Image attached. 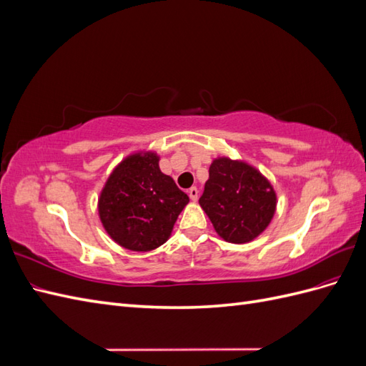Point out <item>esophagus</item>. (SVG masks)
Masks as SVG:
<instances>
[{"label": "esophagus", "mask_w": 366, "mask_h": 366, "mask_svg": "<svg viewBox=\"0 0 366 366\" xmlns=\"http://www.w3.org/2000/svg\"><path fill=\"white\" fill-rule=\"evenodd\" d=\"M187 194H189V198L192 202L198 200V189H197V187H191V189L187 191Z\"/></svg>", "instance_id": "1"}]
</instances>
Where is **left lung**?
I'll return each instance as SVG.
<instances>
[{"instance_id":"8db88e82","label":"left lung","mask_w":366,"mask_h":366,"mask_svg":"<svg viewBox=\"0 0 366 366\" xmlns=\"http://www.w3.org/2000/svg\"><path fill=\"white\" fill-rule=\"evenodd\" d=\"M198 203L221 238L244 244L259 237L270 224L276 210V192L252 164L217 157L210 164Z\"/></svg>"}]
</instances>
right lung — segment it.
Segmentation results:
<instances>
[{"mask_svg":"<svg viewBox=\"0 0 366 366\" xmlns=\"http://www.w3.org/2000/svg\"><path fill=\"white\" fill-rule=\"evenodd\" d=\"M159 160L152 151L129 154L109 174L99 195V218L107 234L132 252L164 244L189 203L172 177L160 171Z\"/></svg>","mask_w":366,"mask_h":366,"instance_id":"right-lung-1","label":"right lung"}]
</instances>
